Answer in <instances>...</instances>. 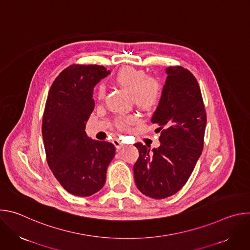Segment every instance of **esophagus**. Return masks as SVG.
<instances>
[{"instance_id":"34e87169","label":"esophagus","mask_w":250,"mask_h":250,"mask_svg":"<svg viewBox=\"0 0 250 250\" xmlns=\"http://www.w3.org/2000/svg\"><path fill=\"white\" fill-rule=\"evenodd\" d=\"M113 144H114V146H116L117 149H120V148H122V147L125 146L121 140H119V139H117V138H115V139L113 140Z\"/></svg>"}]
</instances>
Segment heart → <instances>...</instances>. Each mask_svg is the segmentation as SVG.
Masks as SVG:
<instances>
[{"label":"heart","instance_id":"heart-1","mask_svg":"<svg viewBox=\"0 0 250 250\" xmlns=\"http://www.w3.org/2000/svg\"><path fill=\"white\" fill-rule=\"evenodd\" d=\"M114 81L118 86L130 93L133 104L142 110H152L161 98L160 82L152 76H147L144 70L130 66L123 67L115 74ZM96 97L99 102L103 101L104 88L102 85L97 88ZM136 121L135 115L123 116L116 119V125L122 130H126Z\"/></svg>","mask_w":250,"mask_h":250}]
</instances>
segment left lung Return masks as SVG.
<instances>
[{
    "label": "left lung",
    "mask_w": 250,
    "mask_h": 250,
    "mask_svg": "<svg viewBox=\"0 0 250 250\" xmlns=\"http://www.w3.org/2000/svg\"><path fill=\"white\" fill-rule=\"evenodd\" d=\"M167 78L151 123L160 146L151 152L141 142L133 165L137 189L153 199L176 194L188 181L204 147L207 114L195 76L182 66L166 69Z\"/></svg>",
    "instance_id": "obj_1"
}]
</instances>
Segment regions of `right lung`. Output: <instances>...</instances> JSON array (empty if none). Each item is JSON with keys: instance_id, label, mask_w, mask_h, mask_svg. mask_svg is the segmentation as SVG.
I'll return each instance as SVG.
<instances>
[{"instance_id": "add662e5", "label": "right lung", "mask_w": 250, "mask_h": 250, "mask_svg": "<svg viewBox=\"0 0 250 250\" xmlns=\"http://www.w3.org/2000/svg\"><path fill=\"white\" fill-rule=\"evenodd\" d=\"M110 74L100 65L72 64L53 81L42 118V137L49 168L70 194L88 197L104 185L115 156L111 142L93 140L85 132L95 102L93 88Z\"/></svg>"}]
</instances>
